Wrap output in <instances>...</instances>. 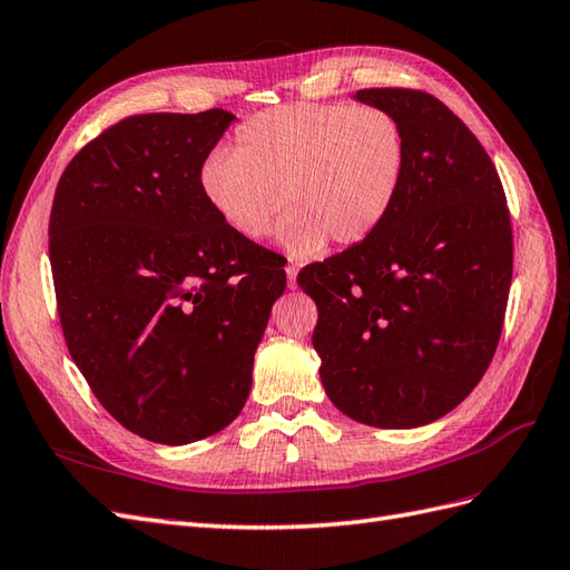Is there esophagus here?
<instances>
[{"label": "esophagus", "instance_id": "obj_1", "mask_svg": "<svg viewBox=\"0 0 570 570\" xmlns=\"http://www.w3.org/2000/svg\"><path fill=\"white\" fill-rule=\"evenodd\" d=\"M296 274H298V265H286V276H288V288H296Z\"/></svg>", "mask_w": 570, "mask_h": 570}]
</instances>
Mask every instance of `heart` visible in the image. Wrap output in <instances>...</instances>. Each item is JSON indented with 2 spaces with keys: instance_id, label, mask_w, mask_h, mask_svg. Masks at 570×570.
I'll use <instances>...</instances> for the list:
<instances>
[{
  "instance_id": "1",
  "label": "heart",
  "mask_w": 570,
  "mask_h": 570,
  "mask_svg": "<svg viewBox=\"0 0 570 570\" xmlns=\"http://www.w3.org/2000/svg\"><path fill=\"white\" fill-rule=\"evenodd\" d=\"M406 135L375 106L294 104L238 127L236 154L202 160L199 189L214 214L245 240H262L288 214L279 240L288 255L315 257L356 245L383 226L402 193Z\"/></svg>"
}]
</instances>
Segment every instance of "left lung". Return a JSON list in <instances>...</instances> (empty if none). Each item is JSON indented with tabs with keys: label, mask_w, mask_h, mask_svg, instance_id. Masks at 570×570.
<instances>
[{
	"label": "left lung",
	"mask_w": 570,
	"mask_h": 570,
	"mask_svg": "<svg viewBox=\"0 0 570 570\" xmlns=\"http://www.w3.org/2000/svg\"><path fill=\"white\" fill-rule=\"evenodd\" d=\"M406 135L402 193L371 238L305 267L332 404L375 429L431 424L470 395L501 340L513 228L499 173L455 112L414 89H361Z\"/></svg>",
	"instance_id": "1"
}]
</instances>
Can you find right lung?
<instances>
[{
	"label": "right lung",
	"instance_id": "1",
	"mask_svg": "<svg viewBox=\"0 0 570 570\" xmlns=\"http://www.w3.org/2000/svg\"><path fill=\"white\" fill-rule=\"evenodd\" d=\"M233 120L222 108L132 115L86 144L55 189L67 348L106 412L154 443H195L240 414L286 288L274 253L233 233L199 189Z\"/></svg>",
	"mask_w": 570,
	"mask_h": 570
}]
</instances>
